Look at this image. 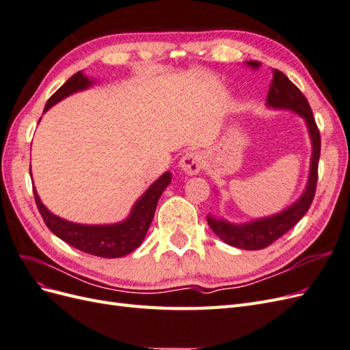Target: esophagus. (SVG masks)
I'll list each match as a JSON object with an SVG mask.
<instances>
[{
    "label": "esophagus",
    "instance_id": "obj_1",
    "mask_svg": "<svg viewBox=\"0 0 350 350\" xmlns=\"http://www.w3.org/2000/svg\"><path fill=\"white\" fill-rule=\"evenodd\" d=\"M204 163V156L200 152H188L183 156L179 167L188 175H197L200 171H203Z\"/></svg>",
    "mask_w": 350,
    "mask_h": 350
}]
</instances>
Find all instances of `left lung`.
<instances>
[{
  "mask_svg": "<svg viewBox=\"0 0 350 350\" xmlns=\"http://www.w3.org/2000/svg\"><path fill=\"white\" fill-rule=\"evenodd\" d=\"M245 64L254 70H257L260 67L258 61H247ZM266 105L269 108L288 109L296 112L305 120L312 144L310 176L302 196L296 200L292 206L279 211L278 215L251 220L248 224L242 225L229 224L225 219H217L210 215L207 216V224L211 228V230H213L221 241L226 242L228 245L237 247L241 250L256 251L266 248L298 224L312 203L317 189V179H319L321 139L311 107L308 100H306V98L302 94V92L296 88L282 71L276 68L273 70V80L270 83Z\"/></svg>",
  "mask_w": 350,
  "mask_h": 350,
  "instance_id": "8db88e82",
  "label": "left lung"
}]
</instances>
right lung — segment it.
I'll list each match as a JSON object with an SVG mask.
<instances>
[{"label": "right lung", "instance_id": "obj_1", "mask_svg": "<svg viewBox=\"0 0 350 350\" xmlns=\"http://www.w3.org/2000/svg\"><path fill=\"white\" fill-rule=\"evenodd\" d=\"M93 80H89L81 71L71 76L62 86L48 99L44 112L70 94L90 88ZM171 184V174L165 172L161 178L147 188V191L135 201L130 216L120 224L113 225H80L61 219L44 206L36 189L33 188L35 201L39 213L52 234L70 243L71 247L83 252L103 258H118L133 252L142 245L154 216L159 197L165 188Z\"/></svg>", "mask_w": 350, "mask_h": 350}]
</instances>
